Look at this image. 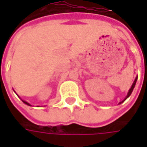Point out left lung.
I'll return each instance as SVG.
<instances>
[{
    "mask_svg": "<svg viewBox=\"0 0 147 147\" xmlns=\"http://www.w3.org/2000/svg\"><path fill=\"white\" fill-rule=\"evenodd\" d=\"M137 79H138V78H136V79L134 80V82H133V85H132V87H131V88L129 89V91H128V93H127V96H126V98L124 99V100H126V99H127V97H128V96H130V95L132 94V92H133V88H134V87H135V85H136V82H137Z\"/></svg>",
    "mask_w": 147,
    "mask_h": 147,
    "instance_id": "1",
    "label": "left lung"
}]
</instances>
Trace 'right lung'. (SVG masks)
<instances>
[{"label": "right lung", "mask_w": 147, "mask_h": 147, "mask_svg": "<svg viewBox=\"0 0 147 147\" xmlns=\"http://www.w3.org/2000/svg\"><path fill=\"white\" fill-rule=\"evenodd\" d=\"M23 102H24V103H25L26 105H30L28 104V102H26V101H24V100H23Z\"/></svg>", "instance_id": "add662e5"}]
</instances>
